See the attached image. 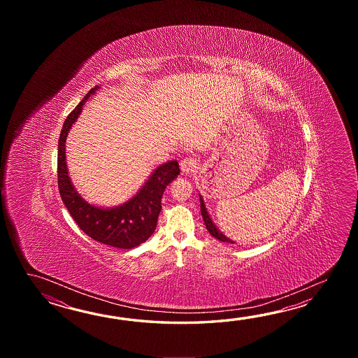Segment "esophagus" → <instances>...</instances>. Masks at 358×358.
<instances>
[{"mask_svg": "<svg viewBox=\"0 0 358 358\" xmlns=\"http://www.w3.org/2000/svg\"><path fill=\"white\" fill-rule=\"evenodd\" d=\"M196 165H197V162H196L194 159L185 157V159H182V160L180 161V170H182V174L188 176V174H192V173L194 171Z\"/></svg>", "mask_w": 358, "mask_h": 358, "instance_id": "34e87169", "label": "esophagus"}]
</instances>
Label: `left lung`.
<instances>
[{
	"label": "left lung",
	"instance_id": "obj_1",
	"mask_svg": "<svg viewBox=\"0 0 358 358\" xmlns=\"http://www.w3.org/2000/svg\"><path fill=\"white\" fill-rule=\"evenodd\" d=\"M199 202H201V213H202V217H203V221H205L206 228L208 230V233L211 234V236H215L216 239H219L221 242H227V243H234V241H231L230 238H228L227 236H224L222 233H221L219 228L213 224V219L210 217V213L207 211V208H206L205 201H203V198L202 196L199 194Z\"/></svg>",
	"mask_w": 358,
	"mask_h": 358
}]
</instances>
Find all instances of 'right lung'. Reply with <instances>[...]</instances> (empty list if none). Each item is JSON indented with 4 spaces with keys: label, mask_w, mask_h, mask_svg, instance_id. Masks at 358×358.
<instances>
[{
    "label": "right lung",
    "mask_w": 358,
    "mask_h": 358,
    "mask_svg": "<svg viewBox=\"0 0 358 358\" xmlns=\"http://www.w3.org/2000/svg\"><path fill=\"white\" fill-rule=\"evenodd\" d=\"M92 88L62 125L57 148V182L61 199L78 227L92 239L115 248L130 250L152 236L161 211V198L166 185L180 174L178 161L171 160L155 169L133 197L122 205L99 207L84 199L69 176L65 142L69 131L83 110L84 103L99 91Z\"/></svg>",
    "instance_id": "obj_1"
}]
</instances>
